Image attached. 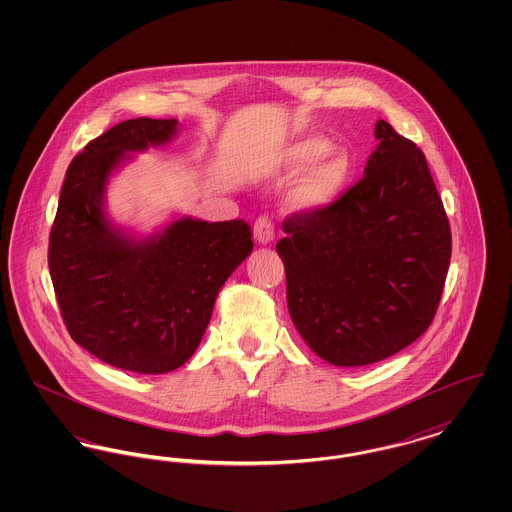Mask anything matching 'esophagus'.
<instances>
[{
  "label": "esophagus",
  "mask_w": 512,
  "mask_h": 512,
  "mask_svg": "<svg viewBox=\"0 0 512 512\" xmlns=\"http://www.w3.org/2000/svg\"><path fill=\"white\" fill-rule=\"evenodd\" d=\"M253 236L261 245H267L274 240V224L268 217H261L253 226Z\"/></svg>",
  "instance_id": "1"
}]
</instances>
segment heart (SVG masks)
<instances>
[{
	"mask_svg": "<svg viewBox=\"0 0 512 512\" xmlns=\"http://www.w3.org/2000/svg\"><path fill=\"white\" fill-rule=\"evenodd\" d=\"M332 149L334 144L328 138L311 134L282 147L276 155L274 169L280 176L292 178L305 171L288 194V205L293 211L315 213L326 209L347 186L353 172V159L343 149L330 154Z\"/></svg>",
	"mask_w": 512,
	"mask_h": 512,
	"instance_id": "heart-1",
	"label": "heart"
}]
</instances>
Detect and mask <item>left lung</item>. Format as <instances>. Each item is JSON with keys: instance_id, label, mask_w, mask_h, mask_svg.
<instances>
[{"instance_id": "1", "label": "left lung", "mask_w": 512, "mask_h": 512, "mask_svg": "<svg viewBox=\"0 0 512 512\" xmlns=\"http://www.w3.org/2000/svg\"><path fill=\"white\" fill-rule=\"evenodd\" d=\"M374 136L365 176L326 209L290 215L276 244L293 324L330 365H372L418 340L451 261L424 153L390 122H376Z\"/></svg>"}]
</instances>
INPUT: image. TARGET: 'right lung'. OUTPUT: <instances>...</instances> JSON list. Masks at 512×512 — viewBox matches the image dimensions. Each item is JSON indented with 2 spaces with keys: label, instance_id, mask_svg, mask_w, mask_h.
Here are the masks:
<instances>
[{
  "label": "right lung",
  "instance_id": "add662e5",
  "mask_svg": "<svg viewBox=\"0 0 512 512\" xmlns=\"http://www.w3.org/2000/svg\"><path fill=\"white\" fill-rule=\"evenodd\" d=\"M176 119H130L69 165L49 234L48 265L65 326L103 363L165 374L194 355L222 284L253 249L244 220L182 217L147 238L105 213L109 176L128 153L163 146Z\"/></svg>",
  "mask_w": 512,
  "mask_h": 512
}]
</instances>
